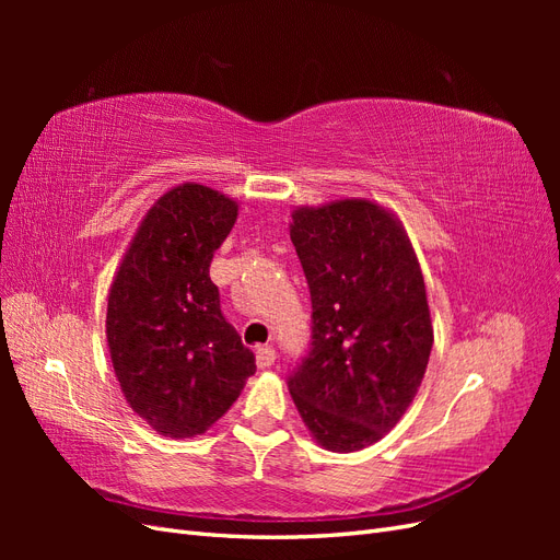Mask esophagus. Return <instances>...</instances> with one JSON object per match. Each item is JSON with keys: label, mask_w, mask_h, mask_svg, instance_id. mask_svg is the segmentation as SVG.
Here are the masks:
<instances>
[{"label": "esophagus", "mask_w": 560, "mask_h": 560, "mask_svg": "<svg viewBox=\"0 0 560 560\" xmlns=\"http://www.w3.org/2000/svg\"><path fill=\"white\" fill-rule=\"evenodd\" d=\"M276 362V348L273 346H259L257 348V366L268 369Z\"/></svg>", "instance_id": "1"}]
</instances>
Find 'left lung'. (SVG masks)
Instances as JSON below:
<instances>
[{
  "label": "left lung",
  "mask_w": 560,
  "mask_h": 560,
  "mask_svg": "<svg viewBox=\"0 0 560 560\" xmlns=\"http://www.w3.org/2000/svg\"><path fill=\"white\" fill-rule=\"evenodd\" d=\"M292 219L313 327L287 387L317 442L352 453L397 425L425 376V282L404 229L374 202L338 200Z\"/></svg>",
  "instance_id": "obj_1"
}]
</instances>
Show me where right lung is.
<instances>
[{
    "mask_svg": "<svg viewBox=\"0 0 560 560\" xmlns=\"http://www.w3.org/2000/svg\"><path fill=\"white\" fill-rule=\"evenodd\" d=\"M238 206L182 184L144 217L107 303V343L130 409L163 436L202 434L257 371L210 280Z\"/></svg>",
    "mask_w": 560,
    "mask_h": 560,
    "instance_id": "right-lung-1",
    "label": "right lung"
}]
</instances>
